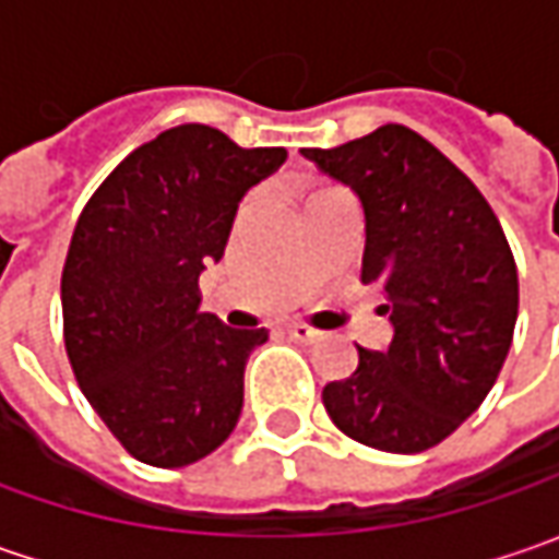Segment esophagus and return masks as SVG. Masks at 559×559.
<instances>
[{"label":"esophagus","mask_w":559,"mask_h":559,"mask_svg":"<svg viewBox=\"0 0 559 559\" xmlns=\"http://www.w3.org/2000/svg\"><path fill=\"white\" fill-rule=\"evenodd\" d=\"M286 333H289L295 342H301V345H311V342L320 338V333H317L313 326H308V323H292V326H286Z\"/></svg>","instance_id":"esophagus-1"}]
</instances>
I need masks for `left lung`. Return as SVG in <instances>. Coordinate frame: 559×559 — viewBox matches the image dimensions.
<instances>
[{"label":"left lung","instance_id":"left-lung-1","mask_svg":"<svg viewBox=\"0 0 559 559\" xmlns=\"http://www.w3.org/2000/svg\"><path fill=\"white\" fill-rule=\"evenodd\" d=\"M301 155L360 195V283L385 289L395 326L389 352L357 348V370L323 389V407L367 448H436L483 404L513 342L520 280L501 221L457 164L401 123Z\"/></svg>","mask_w":559,"mask_h":559}]
</instances>
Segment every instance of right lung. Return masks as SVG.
<instances>
[{"label": "right lung", "instance_id": "right-lung-1", "mask_svg": "<svg viewBox=\"0 0 559 559\" xmlns=\"http://www.w3.org/2000/svg\"><path fill=\"white\" fill-rule=\"evenodd\" d=\"M283 162L286 148L183 123L133 148L80 211L61 270L64 352L130 457L177 469L236 429L267 330L199 311V273L224 258L242 195Z\"/></svg>", "mask_w": 559, "mask_h": 559}]
</instances>
